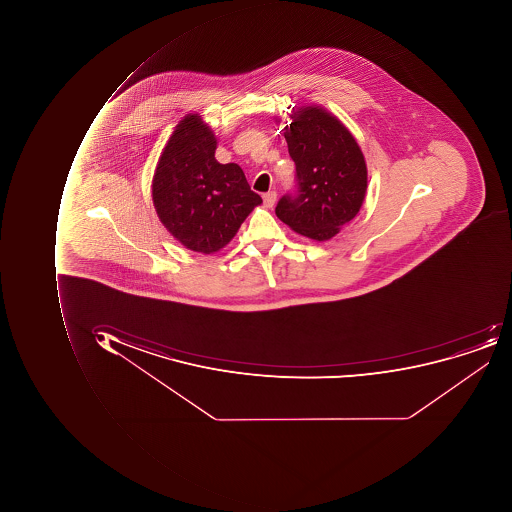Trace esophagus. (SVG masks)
Instances as JSON below:
<instances>
[{
	"label": "esophagus",
	"mask_w": 512,
	"mask_h": 512,
	"mask_svg": "<svg viewBox=\"0 0 512 512\" xmlns=\"http://www.w3.org/2000/svg\"><path fill=\"white\" fill-rule=\"evenodd\" d=\"M275 201H277V192L269 191L266 194H263V203L266 208H272L274 206Z\"/></svg>",
	"instance_id": "obj_1"
}]
</instances>
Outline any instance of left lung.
<instances>
[{
    "mask_svg": "<svg viewBox=\"0 0 512 512\" xmlns=\"http://www.w3.org/2000/svg\"><path fill=\"white\" fill-rule=\"evenodd\" d=\"M292 118L284 138L295 189L278 200L275 214L292 231L326 241L360 211L368 188L365 157L351 132L321 107H301Z\"/></svg>",
    "mask_w": 512,
    "mask_h": 512,
    "instance_id": "8db88e82",
    "label": "left lung"
}]
</instances>
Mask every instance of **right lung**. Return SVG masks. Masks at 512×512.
<instances>
[{"label":"right lung","mask_w":512,"mask_h":512,"mask_svg":"<svg viewBox=\"0 0 512 512\" xmlns=\"http://www.w3.org/2000/svg\"><path fill=\"white\" fill-rule=\"evenodd\" d=\"M217 140L200 115H188L164 147L152 180V198L164 228L201 254L234 238L261 197L241 167L215 160Z\"/></svg>","instance_id":"add662e5"}]
</instances>
